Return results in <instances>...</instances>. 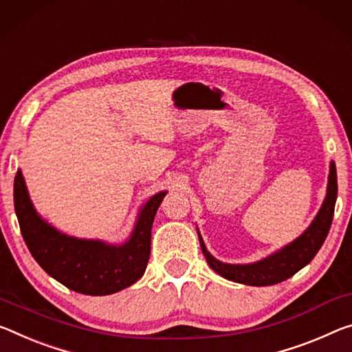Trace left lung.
<instances>
[{
  "label": "left lung",
  "instance_id": "8db88e82",
  "mask_svg": "<svg viewBox=\"0 0 352 352\" xmlns=\"http://www.w3.org/2000/svg\"><path fill=\"white\" fill-rule=\"evenodd\" d=\"M337 191V169L336 163L332 161L331 169H329L326 199L322 202L320 211H318L314 222L293 243L287 244L285 248H282L280 250H277V252L266 256L263 260L255 261V263L228 265L216 260L206 250L204 239L197 230L200 248H202V252L206 261H208L210 267L219 276L227 278V280L244 283V285L267 287L287 280V278L296 274L299 270H302L305 265H309L314 260V256L318 254V250L321 249L329 233V228H331L332 224Z\"/></svg>",
  "mask_w": 352,
  "mask_h": 352
}]
</instances>
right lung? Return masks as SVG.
Here are the masks:
<instances>
[{
    "mask_svg": "<svg viewBox=\"0 0 352 352\" xmlns=\"http://www.w3.org/2000/svg\"><path fill=\"white\" fill-rule=\"evenodd\" d=\"M167 191L150 197L139 211L135 230L119 246L100 239L65 235L42 219L32 205L21 170L14 180V206L21 235L43 271L81 294L104 296L133 285L144 276L150 256V238L158 206Z\"/></svg>",
    "mask_w": 352,
    "mask_h": 352,
    "instance_id": "add662e5",
    "label": "right lung"
}]
</instances>
